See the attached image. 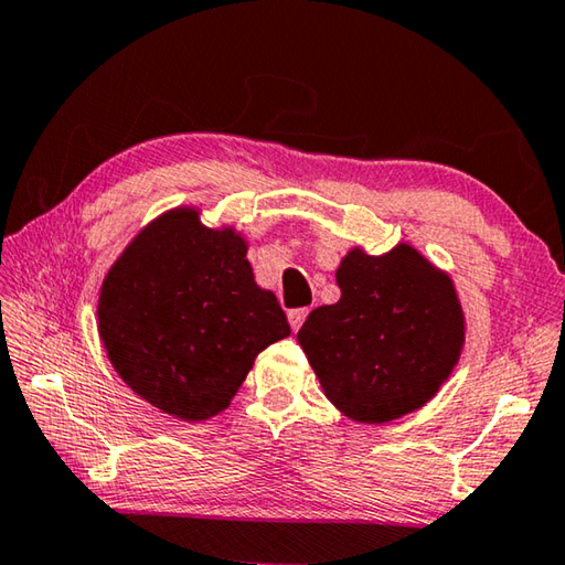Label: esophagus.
I'll use <instances>...</instances> for the list:
<instances>
[{
	"mask_svg": "<svg viewBox=\"0 0 565 565\" xmlns=\"http://www.w3.org/2000/svg\"><path fill=\"white\" fill-rule=\"evenodd\" d=\"M306 317H309V309H291V311H289V323H291V329H294V331H299V329H301V323L306 321Z\"/></svg>",
	"mask_w": 565,
	"mask_h": 565,
	"instance_id": "obj_1",
	"label": "esophagus"
}]
</instances>
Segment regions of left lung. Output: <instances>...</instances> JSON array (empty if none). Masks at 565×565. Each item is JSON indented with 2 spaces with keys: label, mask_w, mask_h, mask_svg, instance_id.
Returning a JSON list of instances; mask_svg holds the SVG:
<instances>
[{
  "label": "left lung",
  "mask_w": 565,
  "mask_h": 565,
  "mask_svg": "<svg viewBox=\"0 0 565 565\" xmlns=\"http://www.w3.org/2000/svg\"><path fill=\"white\" fill-rule=\"evenodd\" d=\"M341 299L299 331L327 398L361 424H386L431 401L463 347L454 284L408 244L384 256L361 248L337 269Z\"/></svg>",
  "instance_id": "8db88e82"
}]
</instances>
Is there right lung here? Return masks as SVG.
Listing matches in <instances>:
<instances>
[{"label":"right lung","mask_w":565,"mask_h":565,"mask_svg":"<svg viewBox=\"0 0 565 565\" xmlns=\"http://www.w3.org/2000/svg\"><path fill=\"white\" fill-rule=\"evenodd\" d=\"M99 333L131 391L169 416L204 420L228 406L254 359L291 327L276 296L256 286L244 238L177 209L111 266Z\"/></svg>","instance_id":"obj_1"}]
</instances>
